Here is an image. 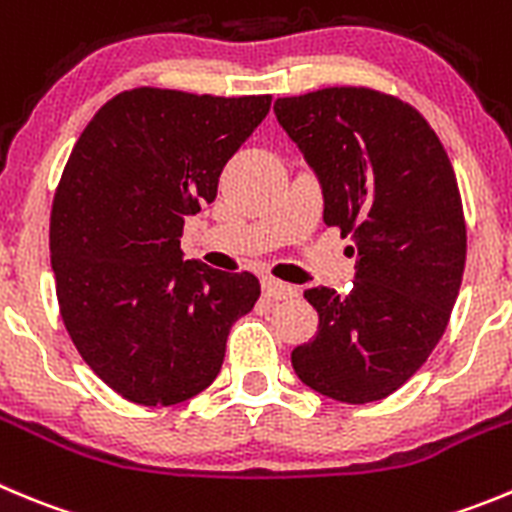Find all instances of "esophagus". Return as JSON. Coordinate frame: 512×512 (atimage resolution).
<instances>
[{"instance_id": "obj_1", "label": "esophagus", "mask_w": 512, "mask_h": 512, "mask_svg": "<svg viewBox=\"0 0 512 512\" xmlns=\"http://www.w3.org/2000/svg\"><path fill=\"white\" fill-rule=\"evenodd\" d=\"M262 293H265V298L270 300H290L298 295V288L288 283H280V280L275 278H265L262 280Z\"/></svg>"}]
</instances>
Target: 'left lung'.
Here are the masks:
<instances>
[{"label": "left lung", "mask_w": 512, "mask_h": 512, "mask_svg": "<svg viewBox=\"0 0 512 512\" xmlns=\"http://www.w3.org/2000/svg\"><path fill=\"white\" fill-rule=\"evenodd\" d=\"M275 116L318 176L323 222L356 252L351 293L305 290L318 333L295 348L293 369L336 401H379L427 361L460 293L467 229L455 171L422 113L379 90L278 98Z\"/></svg>", "instance_id": "8db88e82"}]
</instances>
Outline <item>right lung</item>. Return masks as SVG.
Here are the masks:
<instances>
[{
	"label": "right lung",
	"mask_w": 512,
	"mask_h": 512,
	"mask_svg": "<svg viewBox=\"0 0 512 512\" xmlns=\"http://www.w3.org/2000/svg\"><path fill=\"white\" fill-rule=\"evenodd\" d=\"M270 95L118 93L57 184L50 260L62 323L116 394L169 407L217 379L229 328L260 298L252 272L184 260V219L270 111Z\"/></svg>",
	"instance_id": "right-lung-1"
}]
</instances>
